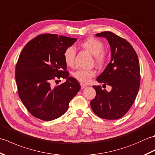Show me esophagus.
Here are the masks:
<instances>
[{"mask_svg":"<svg viewBox=\"0 0 155 155\" xmlns=\"http://www.w3.org/2000/svg\"><path fill=\"white\" fill-rule=\"evenodd\" d=\"M81 88H82V89H84V88L87 87L86 85H85L84 84H83V83H81Z\"/></svg>","mask_w":155,"mask_h":155,"instance_id":"obj_1","label":"esophagus"}]
</instances>
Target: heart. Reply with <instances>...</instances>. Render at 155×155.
<instances>
[{
  "mask_svg": "<svg viewBox=\"0 0 155 155\" xmlns=\"http://www.w3.org/2000/svg\"><path fill=\"white\" fill-rule=\"evenodd\" d=\"M81 47L84 48L93 55L94 61L98 66L105 64L108 58L107 52L104 50V44L101 41L95 38H88L81 43ZM76 51L73 47H68L65 49L63 53V58L66 64L68 67H72L74 64ZM76 80L82 83L87 84L90 83L92 78L95 76V71L93 69H78L72 73Z\"/></svg>",
  "mask_w": 155,
  "mask_h": 155,
  "instance_id": "heart-1",
  "label": "heart"
}]
</instances>
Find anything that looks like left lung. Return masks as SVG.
<instances>
[{"label": "left lung", "mask_w": 155, "mask_h": 155, "mask_svg": "<svg viewBox=\"0 0 155 155\" xmlns=\"http://www.w3.org/2000/svg\"><path fill=\"white\" fill-rule=\"evenodd\" d=\"M104 37L110 46L111 61L97 81L112 87L110 92L93 86L96 97L91 101L92 110L104 119L114 120L132 107L140 87V66L137 52L124 38L110 31L96 35Z\"/></svg>", "instance_id": "1"}]
</instances>
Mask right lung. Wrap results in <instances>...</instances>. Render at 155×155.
<instances>
[{"mask_svg": "<svg viewBox=\"0 0 155 155\" xmlns=\"http://www.w3.org/2000/svg\"><path fill=\"white\" fill-rule=\"evenodd\" d=\"M76 41L77 38L62 35H39L20 54L15 69L18 94L35 117L49 121L61 117L80 91L78 81L68 77L63 58L65 49ZM60 78L67 81L53 87L51 83Z\"/></svg>", "mask_w": 155, "mask_h": 155, "instance_id": "right-lung-1", "label": "right lung"}]
</instances>
